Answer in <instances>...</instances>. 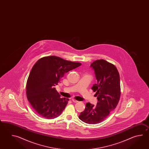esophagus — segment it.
<instances>
[{"instance_id":"34e87169","label":"esophagus","mask_w":149,"mask_h":149,"mask_svg":"<svg viewBox=\"0 0 149 149\" xmlns=\"http://www.w3.org/2000/svg\"><path fill=\"white\" fill-rule=\"evenodd\" d=\"M72 102H74V103H77V102H78L77 100H75V99H72Z\"/></svg>"}]
</instances>
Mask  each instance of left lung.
<instances>
[{"instance_id":"obj_1","label":"left lung","mask_w":149,"mask_h":149,"mask_svg":"<svg viewBox=\"0 0 149 149\" xmlns=\"http://www.w3.org/2000/svg\"><path fill=\"white\" fill-rule=\"evenodd\" d=\"M91 67L97 81L92 89L96 92L98 102L96 106L87 103L79 118L87 124H96L105 120L117 106L121 95L120 81L117 68L107 61L97 60Z\"/></svg>"}]
</instances>
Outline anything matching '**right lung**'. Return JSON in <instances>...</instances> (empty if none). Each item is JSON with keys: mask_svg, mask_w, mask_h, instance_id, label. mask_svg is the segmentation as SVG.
Here are the masks:
<instances>
[{"mask_svg": "<svg viewBox=\"0 0 149 149\" xmlns=\"http://www.w3.org/2000/svg\"><path fill=\"white\" fill-rule=\"evenodd\" d=\"M81 65L56 56L42 57L34 64L27 80L26 94L39 116L51 119L62 113L69 99L61 97L54 86L60 82L64 73Z\"/></svg>", "mask_w": 149, "mask_h": 149, "instance_id": "obj_1", "label": "right lung"}]
</instances>
